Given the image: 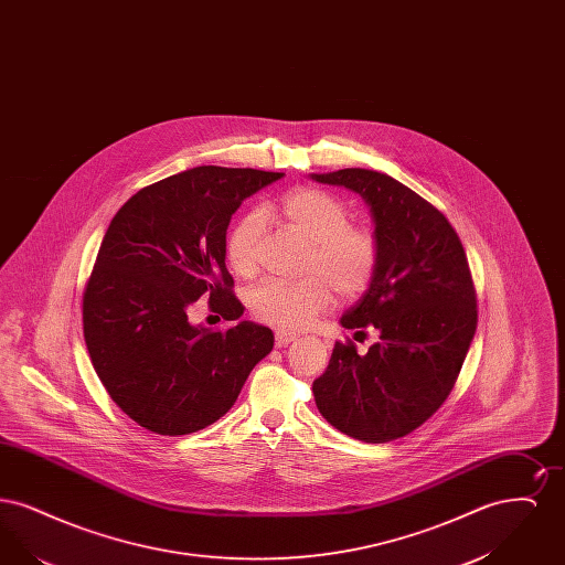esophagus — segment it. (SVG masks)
<instances>
[{"label":"esophagus","mask_w":565,"mask_h":565,"mask_svg":"<svg viewBox=\"0 0 565 565\" xmlns=\"http://www.w3.org/2000/svg\"><path fill=\"white\" fill-rule=\"evenodd\" d=\"M296 339H298V337H296L295 332L275 330V345H277V348H286V345H290Z\"/></svg>","instance_id":"obj_1"}]
</instances>
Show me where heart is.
<instances>
[{
	"label": "heart",
	"instance_id": "b5f03b06",
	"mask_svg": "<svg viewBox=\"0 0 565 565\" xmlns=\"http://www.w3.org/2000/svg\"><path fill=\"white\" fill-rule=\"evenodd\" d=\"M263 217H275L307 242L305 277L296 281L267 279L247 292L249 313L279 328H302L323 311L332 290L341 298L362 295L376 269L379 242L369 224L350 222L348 205L320 189L290 190L263 212L243 214L228 231L224 254L239 277L258 269Z\"/></svg>",
	"mask_w": 565,
	"mask_h": 565
}]
</instances>
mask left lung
I'll return each mask as SVG.
<instances>
[{"label":"left lung","instance_id":"left-lung-1","mask_svg":"<svg viewBox=\"0 0 565 565\" xmlns=\"http://www.w3.org/2000/svg\"><path fill=\"white\" fill-rule=\"evenodd\" d=\"M311 178L358 192L379 242L371 286L341 318L376 328L379 341L364 355L337 341L313 381L316 404L351 438L390 443L428 422L456 385L477 332L468 258L449 220L398 180L355 167Z\"/></svg>","mask_w":565,"mask_h":565}]
</instances>
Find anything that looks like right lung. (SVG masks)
Here are the masks:
<instances>
[{"mask_svg":"<svg viewBox=\"0 0 565 565\" xmlns=\"http://www.w3.org/2000/svg\"><path fill=\"white\" fill-rule=\"evenodd\" d=\"M281 178L203 164L139 190L111 217L82 296L84 341L109 398L141 428L212 426L273 350L267 326L210 330L189 322V307L207 295L224 320L242 318L226 228L247 196Z\"/></svg>","mask_w":565,"mask_h":565,"instance_id":"right-lung-1","label":"right lung"}]
</instances>
